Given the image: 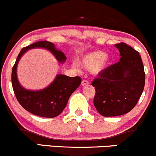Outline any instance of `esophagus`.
Returning <instances> with one entry per match:
<instances>
[{
	"mask_svg": "<svg viewBox=\"0 0 156 156\" xmlns=\"http://www.w3.org/2000/svg\"><path fill=\"white\" fill-rule=\"evenodd\" d=\"M90 83H89V81H87L86 80H83V81H82V86H85V85H88Z\"/></svg>",
	"mask_w": 156,
	"mask_h": 156,
	"instance_id": "1",
	"label": "esophagus"
}]
</instances>
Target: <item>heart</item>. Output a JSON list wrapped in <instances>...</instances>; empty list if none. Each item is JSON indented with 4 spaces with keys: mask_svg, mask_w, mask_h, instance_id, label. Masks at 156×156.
<instances>
[{
    "mask_svg": "<svg viewBox=\"0 0 156 156\" xmlns=\"http://www.w3.org/2000/svg\"><path fill=\"white\" fill-rule=\"evenodd\" d=\"M106 56L105 52L101 51L90 52L82 57L80 65L85 69L91 70L93 73L98 74L109 66L110 62Z\"/></svg>",
    "mask_w": 156,
    "mask_h": 156,
    "instance_id": "b5f03b06",
    "label": "heart"
}]
</instances>
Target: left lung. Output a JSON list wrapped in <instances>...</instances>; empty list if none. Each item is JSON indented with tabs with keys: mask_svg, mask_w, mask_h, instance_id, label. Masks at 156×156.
Returning a JSON list of instances; mask_svg holds the SVG:
<instances>
[{
	"mask_svg": "<svg viewBox=\"0 0 156 156\" xmlns=\"http://www.w3.org/2000/svg\"><path fill=\"white\" fill-rule=\"evenodd\" d=\"M121 58L99 73L94 104L103 116H122L137 104L144 90L145 73L139 53L125 43L115 44Z\"/></svg>",
	"mask_w": 156,
	"mask_h": 156,
	"instance_id": "obj_1",
	"label": "left lung"
}]
</instances>
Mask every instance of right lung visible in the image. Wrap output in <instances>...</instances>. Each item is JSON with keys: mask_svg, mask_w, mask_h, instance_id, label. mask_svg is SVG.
Returning a JSON list of instances; mask_svg holds the SVG:
<instances>
[{"mask_svg": "<svg viewBox=\"0 0 156 156\" xmlns=\"http://www.w3.org/2000/svg\"><path fill=\"white\" fill-rule=\"evenodd\" d=\"M42 48L49 51L59 62L66 60L65 54L55 48L54 43L48 41H38L23 48L17 56L12 71V84L15 97L21 106L27 111L36 116L54 118L59 116L66 108L73 92L81 84L80 76L70 77L63 74H58L53 83L44 89L29 90L23 87L17 76V66L23 55L29 49Z\"/></svg>", "mask_w": 156, "mask_h": 156, "instance_id": "1", "label": "right lung"}]
</instances>
